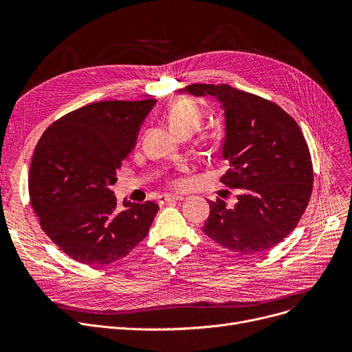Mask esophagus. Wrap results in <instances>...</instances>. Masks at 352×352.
<instances>
[{
	"instance_id": "esophagus-1",
	"label": "esophagus",
	"mask_w": 352,
	"mask_h": 352,
	"mask_svg": "<svg viewBox=\"0 0 352 352\" xmlns=\"http://www.w3.org/2000/svg\"><path fill=\"white\" fill-rule=\"evenodd\" d=\"M184 199V197L181 195H173V194H165L160 197V204H166V202H175V201H181Z\"/></svg>"
}]
</instances>
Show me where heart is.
Masks as SVG:
<instances>
[{
    "label": "heart",
    "instance_id": "obj_1",
    "mask_svg": "<svg viewBox=\"0 0 352 352\" xmlns=\"http://www.w3.org/2000/svg\"><path fill=\"white\" fill-rule=\"evenodd\" d=\"M168 122L177 134L186 131H197L202 122V116L195 104L188 100H179L168 109ZM177 182V181H174Z\"/></svg>",
    "mask_w": 352,
    "mask_h": 352
}]
</instances>
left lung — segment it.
<instances>
[{
  "label": "left lung",
  "mask_w": 352,
  "mask_h": 352,
  "mask_svg": "<svg viewBox=\"0 0 352 352\" xmlns=\"http://www.w3.org/2000/svg\"><path fill=\"white\" fill-rule=\"evenodd\" d=\"M184 91L223 102L221 155L230 168L219 181L238 190L231 208L219 197L210 201L202 231L235 252L271 250L298 226L312 192V161L300 125L275 102L227 84H191Z\"/></svg>",
  "instance_id": "1"
}]
</instances>
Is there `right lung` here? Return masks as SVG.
<instances>
[{"instance_id":"add662e5","label":"right lung","mask_w":352,"mask_h":352,"mask_svg":"<svg viewBox=\"0 0 352 352\" xmlns=\"http://www.w3.org/2000/svg\"><path fill=\"white\" fill-rule=\"evenodd\" d=\"M155 102L84 105L52 122L36 144L28 174L31 207L43 231L72 260L104 267L148 235L160 207L151 201L118 207L109 188Z\"/></svg>"}]
</instances>
